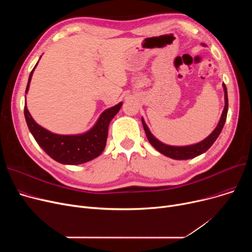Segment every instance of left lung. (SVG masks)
Returning <instances> with one entry per match:
<instances>
[{"label":"left lung","mask_w":252,"mask_h":252,"mask_svg":"<svg viewBox=\"0 0 252 252\" xmlns=\"http://www.w3.org/2000/svg\"><path fill=\"white\" fill-rule=\"evenodd\" d=\"M223 91H224V108L221 113L220 123L218 126L215 128V130L211 133L206 139L203 141L197 143L195 145H190V146H183V147H178V146H169V145H165L161 143L160 141H158L151 133L147 126V125L145 124L144 119L142 118V124L144 126V130L146 133L147 139L150 142L152 146L157 150L159 151L161 154L173 158V159L177 160H185V159H191V158H194L198 155H200L204 152H206L213 145L218 137L220 136V131L224 126V123H226L227 119V113H228V94H227V88L226 85L222 84Z\"/></svg>","instance_id":"obj_1"}]
</instances>
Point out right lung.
<instances>
[{"mask_svg":"<svg viewBox=\"0 0 252 252\" xmlns=\"http://www.w3.org/2000/svg\"><path fill=\"white\" fill-rule=\"evenodd\" d=\"M35 66L30 74L25 94L29 91ZM122 105L123 103H119L105 110L100 115L96 125L82 135H57L38 126L26 107V101L24 104V116L31 133L39 147L57 162L75 165L94 159L103 152L107 141L109 124L121 109Z\"/></svg>","mask_w":252,"mask_h":252,"instance_id":"right-lung-1","label":"right lung"}]
</instances>
